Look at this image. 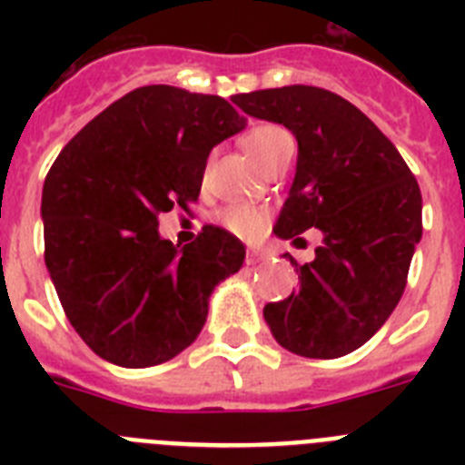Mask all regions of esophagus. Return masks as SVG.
<instances>
[{
  "instance_id": "obj_1",
  "label": "esophagus",
  "mask_w": 465,
  "mask_h": 465,
  "mask_svg": "<svg viewBox=\"0 0 465 465\" xmlns=\"http://www.w3.org/2000/svg\"><path fill=\"white\" fill-rule=\"evenodd\" d=\"M270 258L268 252H262V249H249V253H246V262L249 265H258V262H265Z\"/></svg>"
}]
</instances>
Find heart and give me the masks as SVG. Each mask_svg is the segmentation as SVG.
Returning <instances> with one entry per match:
<instances>
[{"instance_id":"heart-1","label":"heart","mask_w":465,"mask_h":465,"mask_svg":"<svg viewBox=\"0 0 465 465\" xmlns=\"http://www.w3.org/2000/svg\"><path fill=\"white\" fill-rule=\"evenodd\" d=\"M286 142H291V134L286 133V130H282V127L258 125L246 133L244 149L249 151V155L262 167L268 160H272L274 155H277V151L282 149ZM221 221H223L225 228H228L230 232H235L237 237L253 240V237L261 235L262 228H265V212L252 207V204H232V207H228L221 213Z\"/></svg>"}]
</instances>
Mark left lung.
<instances>
[{
	"mask_svg": "<svg viewBox=\"0 0 465 465\" xmlns=\"http://www.w3.org/2000/svg\"><path fill=\"white\" fill-rule=\"evenodd\" d=\"M244 114L289 127L298 163L274 223L282 240L319 228L314 261L295 265L300 286L262 310L283 349L340 359L384 326L405 291L421 240V193L380 127L340 94L283 85L232 94Z\"/></svg>",
	"mask_w": 465,
	"mask_h": 465,
	"instance_id": "1",
	"label": "left lung"
}]
</instances>
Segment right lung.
I'll use <instances>...</instances> for the list:
<instances>
[{
  "label": "right lung",
  "instance_id": "1",
  "mask_svg": "<svg viewBox=\"0 0 465 465\" xmlns=\"http://www.w3.org/2000/svg\"><path fill=\"white\" fill-rule=\"evenodd\" d=\"M246 118L219 94L143 85L94 116L53 163L41 193L46 268L74 331L121 368L191 347L209 298L244 262V244L207 225L195 242L160 237L158 213L203 188L216 143Z\"/></svg>",
  "mask_w": 465,
  "mask_h": 465
}]
</instances>
